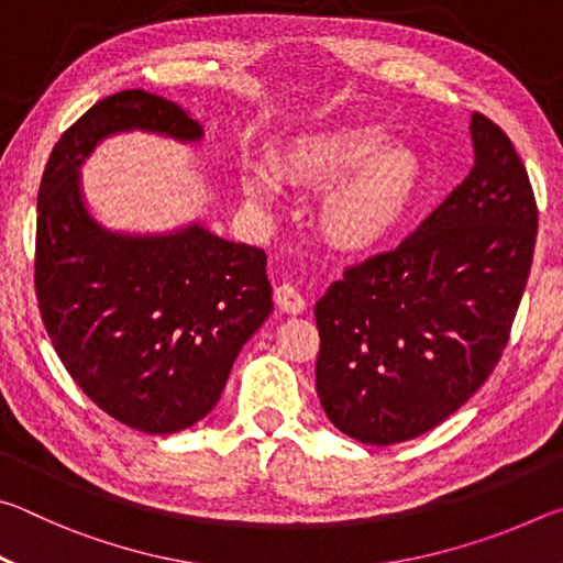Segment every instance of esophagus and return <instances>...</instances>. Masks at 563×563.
<instances>
[{
  "instance_id": "34e87169",
  "label": "esophagus",
  "mask_w": 563,
  "mask_h": 563,
  "mask_svg": "<svg viewBox=\"0 0 563 563\" xmlns=\"http://www.w3.org/2000/svg\"><path fill=\"white\" fill-rule=\"evenodd\" d=\"M275 305H278L283 312H288V316H300V312L308 308V300L302 298L295 285L283 283L275 288Z\"/></svg>"
}]
</instances>
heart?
Masks as SVG:
<instances>
[{
    "label": "heart",
    "instance_id": "1",
    "mask_svg": "<svg viewBox=\"0 0 563 563\" xmlns=\"http://www.w3.org/2000/svg\"><path fill=\"white\" fill-rule=\"evenodd\" d=\"M290 186L325 188L318 206V228L340 253H367L383 245L405 221L424 180L417 151L389 141L373 123H350L308 133L288 144L275 161ZM245 201L268 211L278 180L265 166H251L241 178Z\"/></svg>",
    "mask_w": 563,
    "mask_h": 563
}]
</instances>
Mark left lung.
<instances>
[{
  "label": "left lung",
  "mask_w": 563,
  "mask_h": 563,
  "mask_svg": "<svg viewBox=\"0 0 563 563\" xmlns=\"http://www.w3.org/2000/svg\"><path fill=\"white\" fill-rule=\"evenodd\" d=\"M474 166L395 251L352 265L316 305L320 405L340 432L397 444L454 415L507 347L537 243L517 148L472 113Z\"/></svg>",
  "instance_id": "8db88e82"
}]
</instances>
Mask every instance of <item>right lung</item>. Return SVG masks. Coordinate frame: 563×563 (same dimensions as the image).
Listing matches in <instances>:
<instances>
[{"label": "right lung", "mask_w": 563, "mask_h": 563, "mask_svg": "<svg viewBox=\"0 0 563 563\" xmlns=\"http://www.w3.org/2000/svg\"><path fill=\"white\" fill-rule=\"evenodd\" d=\"M148 131L198 144L203 126L144 89L101 99L56 141L36 201L34 283L56 355L91 402L146 434H174L216 407L238 352L273 310L265 253L188 223L109 231L79 168L103 139Z\"/></svg>", "instance_id": "right-lung-1"}]
</instances>
